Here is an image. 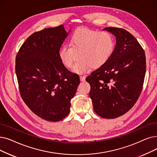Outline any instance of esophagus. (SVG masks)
Instances as JSON below:
<instances>
[{"mask_svg": "<svg viewBox=\"0 0 157 157\" xmlns=\"http://www.w3.org/2000/svg\"><path fill=\"white\" fill-rule=\"evenodd\" d=\"M79 78H80V81H84L85 80V78L86 77L85 76H79Z\"/></svg>", "mask_w": 157, "mask_h": 157, "instance_id": "esophagus-1", "label": "esophagus"}]
</instances>
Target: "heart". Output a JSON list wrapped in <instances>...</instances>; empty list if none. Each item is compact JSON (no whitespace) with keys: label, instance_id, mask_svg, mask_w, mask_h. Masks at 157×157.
Here are the masks:
<instances>
[{"label":"heart","instance_id":"1","mask_svg":"<svg viewBox=\"0 0 157 157\" xmlns=\"http://www.w3.org/2000/svg\"><path fill=\"white\" fill-rule=\"evenodd\" d=\"M114 45L113 38L108 31L81 28L73 33L69 39V46L63 45L58 56L61 62L69 69L72 67L78 56L72 71L82 74L91 67L98 69L106 64L112 56Z\"/></svg>","mask_w":157,"mask_h":157}]
</instances>
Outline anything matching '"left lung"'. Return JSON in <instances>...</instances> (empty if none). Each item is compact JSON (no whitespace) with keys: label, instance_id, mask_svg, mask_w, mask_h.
Segmentation results:
<instances>
[{"label":"left lung","instance_id":"8db88e82","mask_svg":"<svg viewBox=\"0 0 157 157\" xmlns=\"http://www.w3.org/2000/svg\"><path fill=\"white\" fill-rule=\"evenodd\" d=\"M116 37L110 59L88 76L90 98L95 112L114 119L134 106L142 90L146 69L144 49L131 33L122 28H106Z\"/></svg>","mask_w":157,"mask_h":157}]
</instances>
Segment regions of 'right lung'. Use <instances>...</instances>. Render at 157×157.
I'll use <instances>...</instances> for the list:
<instances>
[{
	"label": "right lung",
	"mask_w": 157,
	"mask_h": 157,
	"mask_svg": "<svg viewBox=\"0 0 157 157\" xmlns=\"http://www.w3.org/2000/svg\"><path fill=\"white\" fill-rule=\"evenodd\" d=\"M69 33L63 25L34 33L16 56L23 101L34 113L51 122L62 120L69 113L71 100L79 84L78 75L68 71L58 56Z\"/></svg>",
	"instance_id": "1"
}]
</instances>
